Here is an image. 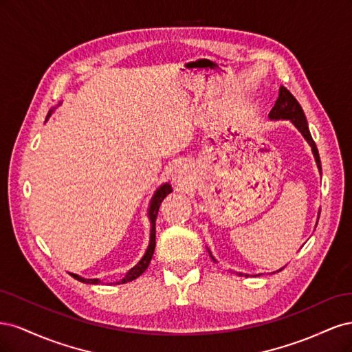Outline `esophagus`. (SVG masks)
Returning <instances> with one entry per match:
<instances>
[{
    "label": "esophagus",
    "instance_id": "esophagus-1",
    "mask_svg": "<svg viewBox=\"0 0 352 352\" xmlns=\"http://www.w3.org/2000/svg\"><path fill=\"white\" fill-rule=\"evenodd\" d=\"M190 180H192V168H190L188 163L175 166V168L172 170V182L176 186L184 188L190 184Z\"/></svg>",
    "mask_w": 352,
    "mask_h": 352
}]
</instances>
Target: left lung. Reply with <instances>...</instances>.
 I'll return each mask as SVG.
<instances>
[{
  "instance_id": "obj_1",
  "label": "left lung",
  "mask_w": 352,
  "mask_h": 352,
  "mask_svg": "<svg viewBox=\"0 0 352 352\" xmlns=\"http://www.w3.org/2000/svg\"><path fill=\"white\" fill-rule=\"evenodd\" d=\"M269 119L270 120H289L296 127V129L300 131V133L304 136V140L308 142V145L311 146V151H313V155H314V160H316L317 168H318V172H320V175H322L320 155H318V150H317V146H316V144L313 141L310 129H308V123H307V119H305V114H304V111L301 109L300 102L295 100L294 95L289 91H287L285 87H280V89H279V98H278V101H276L274 107L272 109V111L269 114ZM318 217H320V211H318V214H317V221H318ZM208 254H210L211 260L214 261V263H217V260L212 257V254H211L210 250H208ZM282 269L276 270V272H280ZM238 274L242 276L243 273H238ZM245 276H248V274H245Z\"/></svg>"
}]
</instances>
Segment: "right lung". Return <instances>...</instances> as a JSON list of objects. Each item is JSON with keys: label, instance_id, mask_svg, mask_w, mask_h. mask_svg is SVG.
<instances>
[{"label": "right lung", "instance_id": "1", "mask_svg": "<svg viewBox=\"0 0 352 352\" xmlns=\"http://www.w3.org/2000/svg\"><path fill=\"white\" fill-rule=\"evenodd\" d=\"M61 104V102H60ZM58 104V105H60ZM52 111H54V109H51L50 111H48V116H47V120H48V117L52 114ZM173 192V189H172V185L170 184H163L162 186H160L155 192H154V195H153V198H151V201H150V207H148V219H150V223H151V229H150V243H148V248H146V251H145V254L142 255V258L138 261L133 267L127 272L126 274H124V278L123 279H120L119 282H116V285H120V283H126V282H132V280H135L136 278H140V276L148 269V265H150V261H151V258H153V254H154V250H155V220H157V214H158V210H160V206H162V202H163V199L168 195V194H172ZM74 279L76 280H79V282H82V283H91V285H98V283H101V280L100 279H85V278H82V276H79V274H74V273H70ZM114 283V282H113ZM111 283V285H113Z\"/></svg>", "mask_w": 352, "mask_h": 352}]
</instances>
